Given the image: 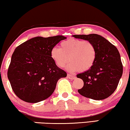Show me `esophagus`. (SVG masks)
Returning a JSON list of instances; mask_svg holds the SVG:
<instances>
[{
  "label": "esophagus",
  "mask_w": 130,
  "mask_h": 130,
  "mask_svg": "<svg viewBox=\"0 0 130 130\" xmlns=\"http://www.w3.org/2000/svg\"><path fill=\"white\" fill-rule=\"evenodd\" d=\"M67 77L70 79H75V78H76L75 75H72L70 74H67Z\"/></svg>",
  "instance_id": "34e87169"
}]
</instances>
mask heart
<instances>
[{"instance_id":"b5f03b06","label":"heart","mask_w":130,"mask_h":130,"mask_svg":"<svg viewBox=\"0 0 130 130\" xmlns=\"http://www.w3.org/2000/svg\"><path fill=\"white\" fill-rule=\"evenodd\" d=\"M51 57L59 67H64L69 60L70 62L67 67L69 71H85L95 63L96 51L93 43L88 41L70 39L62 42L60 47H52Z\"/></svg>"}]
</instances>
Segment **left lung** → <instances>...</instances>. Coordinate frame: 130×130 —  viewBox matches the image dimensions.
Wrapping results in <instances>:
<instances>
[{"mask_svg": "<svg viewBox=\"0 0 130 130\" xmlns=\"http://www.w3.org/2000/svg\"><path fill=\"white\" fill-rule=\"evenodd\" d=\"M73 37L91 42L96 51L93 66L77 75L84 81L83 87L78 92L83 96L98 101L107 98L117 88L122 76L123 64L119 51L105 38L95 34Z\"/></svg>", "mask_w": 130, "mask_h": 130, "instance_id": "obj_1", "label": "left lung"}]
</instances>
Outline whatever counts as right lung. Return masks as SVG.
Here are the masks:
<instances>
[{"label": "right lung", "mask_w": 130, "mask_h": 130, "mask_svg": "<svg viewBox=\"0 0 130 130\" xmlns=\"http://www.w3.org/2000/svg\"><path fill=\"white\" fill-rule=\"evenodd\" d=\"M63 35L28 40L14 50L7 72L12 89L20 99L37 103L53 93L57 81L67 73L56 64L51 50L61 40Z\"/></svg>", "instance_id": "obj_1"}]
</instances>
